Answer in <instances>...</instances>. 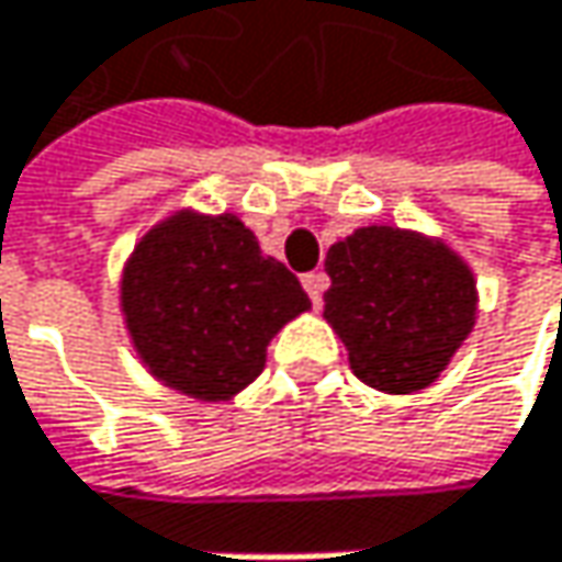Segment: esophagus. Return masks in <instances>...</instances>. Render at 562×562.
<instances>
[{"label":"esophagus","instance_id":"esophagus-1","mask_svg":"<svg viewBox=\"0 0 562 562\" xmlns=\"http://www.w3.org/2000/svg\"><path fill=\"white\" fill-rule=\"evenodd\" d=\"M302 285H305L308 299H312L315 305H322V292L328 289V277H325L322 270H315V273H305V277H302Z\"/></svg>","mask_w":562,"mask_h":562}]
</instances>
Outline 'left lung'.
Masks as SVG:
<instances>
[{
	"label": "left lung",
	"instance_id": "obj_1",
	"mask_svg": "<svg viewBox=\"0 0 562 562\" xmlns=\"http://www.w3.org/2000/svg\"><path fill=\"white\" fill-rule=\"evenodd\" d=\"M325 270V322L368 387H429L475 325L479 292L469 263L416 231L358 227L328 247Z\"/></svg>",
	"mask_w": 562,
	"mask_h": 562
}]
</instances>
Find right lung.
<instances>
[{
  "mask_svg": "<svg viewBox=\"0 0 562 562\" xmlns=\"http://www.w3.org/2000/svg\"><path fill=\"white\" fill-rule=\"evenodd\" d=\"M120 305L149 374L217 403L260 378L273 335L312 302L240 217L175 211L126 260Z\"/></svg>",
  "mask_w": 562,
  "mask_h": 562,
  "instance_id": "1",
  "label": "right lung"
}]
</instances>
